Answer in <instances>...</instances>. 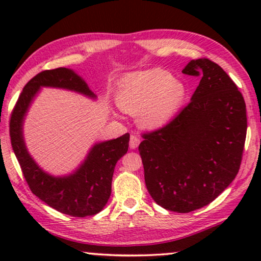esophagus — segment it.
I'll return each mask as SVG.
<instances>
[{"instance_id": "esophagus-1", "label": "esophagus", "mask_w": 261, "mask_h": 261, "mask_svg": "<svg viewBox=\"0 0 261 261\" xmlns=\"http://www.w3.org/2000/svg\"><path fill=\"white\" fill-rule=\"evenodd\" d=\"M140 144V139H139L137 135H130V139H129V147L132 149H135Z\"/></svg>"}]
</instances>
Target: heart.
Listing matches in <instances>:
<instances>
[{"label":"heart","instance_id":"b5f03b06","mask_svg":"<svg viewBox=\"0 0 261 261\" xmlns=\"http://www.w3.org/2000/svg\"><path fill=\"white\" fill-rule=\"evenodd\" d=\"M187 87L169 71L153 69L127 77L116 92L123 112L138 115L140 126L156 129L171 122L183 106Z\"/></svg>","mask_w":261,"mask_h":261}]
</instances>
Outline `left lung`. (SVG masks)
Instances as JSON below:
<instances>
[{"mask_svg": "<svg viewBox=\"0 0 261 261\" xmlns=\"http://www.w3.org/2000/svg\"><path fill=\"white\" fill-rule=\"evenodd\" d=\"M181 72L201 76L191 101L139 146L145 183L164 209L190 213L213 202L239 172L247 132L241 92L221 66L202 58Z\"/></svg>", "mask_w": 261, "mask_h": 261, "instance_id": "1", "label": "left lung"}]
</instances>
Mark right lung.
<instances>
[{
    "mask_svg": "<svg viewBox=\"0 0 261 261\" xmlns=\"http://www.w3.org/2000/svg\"><path fill=\"white\" fill-rule=\"evenodd\" d=\"M41 88L65 89L96 99L87 82L66 67L42 71L24 85L13 109L9 126L12 147L24 179L32 192L51 208L76 217L95 215L105 208L112 194L114 169L117 160L128 151L129 134L96 142L72 173L49 174L32 158L23 138L24 117Z\"/></svg>",
    "mask_w": 261,
    "mask_h": 261,
    "instance_id": "add662e5",
    "label": "right lung"
}]
</instances>
